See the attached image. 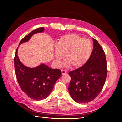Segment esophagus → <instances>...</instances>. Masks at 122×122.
<instances>
[{
	"label": "esophagus",
	"instance_id": "34e87169",
	"mask_svg": "<svg viewBox=\"0 0 122 122\" xmlns=\"http://www.w3.org/2000/svg\"><path fill=\"white\" fill-rule=\"evenodd\" d=\"M61 73H62V75H64L65 74H66L67 73V71H64V70H61Z\"/></svg>",
	"mask_w": 122,
	"mask_h": 122
}]
</instances>
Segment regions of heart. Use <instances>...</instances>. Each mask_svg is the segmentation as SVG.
<instances>
[{
    "mask_svg": "<svg viewBox=\"0 0 122 122\" xmlns=\"http://www.w3.org/2000/svg\"><path fill=\"white\" fill-rule=\"evenodd\" d=\"M93 49L89 40L83 39L76 34L66 35L61 37L56 44L54 63L56 66H59L64 56L66 66L80 67L89 60Z\"/></svg>",
    "mask_w": 122,
    "mask_h": 122,
    "instance_id": "obj_1",
    "label": "heart"
}]
</instances>
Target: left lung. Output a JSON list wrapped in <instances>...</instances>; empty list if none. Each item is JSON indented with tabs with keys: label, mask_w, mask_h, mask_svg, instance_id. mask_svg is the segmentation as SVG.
I'll list each match as a JSON object with an SVG mask.
<instances>
[{
	"label": "left lung",
	"mask_w": 122,
	"mask_h": 122,
	"mask_svg": "<svg viewBox=\"0 0 122 122\" xmlns=\"http://www.w3.org/2000/svg\"><path fill=\"white\" fill-rule=\"evenodd\" d=\"M92 54L85 64L68 74L71 77L68 91L77 103H86L94 100L100 93L107 74L105 54L97 41L93 38Z\"/></svg>",
	"instance_id": "obj_1"
}]
</instances>
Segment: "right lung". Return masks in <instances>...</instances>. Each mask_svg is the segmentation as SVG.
<instances>
[{
	"label": "right lung",
	"instance_id": "add662e5",
	"mask_svg": "<svg viewBox=\"0 0 122 122\" xmlns=\"http://www.w3.org/2000/svg\"><path fill=\"white\" fill-rule=\"evenodd\" d=\"M44 29V27L35 29L21 40L19 46L28 42L35 34L43 32ZM18 49V47L14 57V67L16 78L21 89L33 100L46 99L51 92L57 80L61 76V71L52 69L44 63L34 68L26 66L19 59Z\"/></svg>",
	"mask_w": 122,
	"mask_h": 122
}]
</instances>
